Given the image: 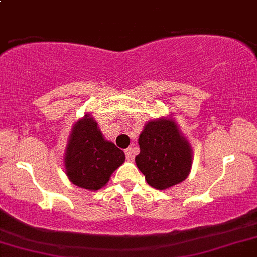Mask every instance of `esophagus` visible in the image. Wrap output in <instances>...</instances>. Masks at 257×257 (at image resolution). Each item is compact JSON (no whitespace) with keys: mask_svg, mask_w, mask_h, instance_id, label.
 Returning a JSON list of instances; mask_svg holds the SVG:
<instances>
[{"mask_svg":"<svg viewBox=\"0 0 257 257\" xmlns=\"http://www.w3.org/2000/svg\"><path fill=\"white\" fill-rule=\"evenodd\" d=\"M124 153H125L126 160H129V162H132V160L134 159V148L128 147V148H126V150L124 151Z\"/></svg>","mask_w":257,"mask_h":257,"instance_id":"34e87169","label":"esophagus"}]
</instances>
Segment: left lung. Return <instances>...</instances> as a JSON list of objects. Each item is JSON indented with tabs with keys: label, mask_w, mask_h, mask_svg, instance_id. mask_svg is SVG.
Masks as SVG:
<instances>
[{
	"label": "left lung",
	"mask_w": 257,
	"mask_h": 257,
	"mask_svg": "<svg viewBox=\"0 0 257 257\" xmlns=\"http://www.w3.org/2000/svg\"><path fill=\"white\" fill-rule=\"evenodd\" d=\"M135 163L147 183L164 190L183 182L193 164V150L171 118L150 120L139 137Z\"/></svg>",
	"instance_id": "1"
}]
</instances>
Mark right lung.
Returning a JSON list of instances; mask_svg holds the SVG:
<instances>
[{
    "label": "right lung",
    "instance_id": "obj_1",
    "mask_svg": "<svg viewBox=\"0 0 257 257\" xmlns=\"http://www.w3.org/2000/svg\"><path fill=\"white\" fill-rule=\"evenodd\" d=\"M124 160V152L105 140L91 116L74 124L64 153L66 174L73 184L92 191L100 189Z\"/></svg>",
    "mask_w": 257,
    "mask_h": 257
}]
</instances>
